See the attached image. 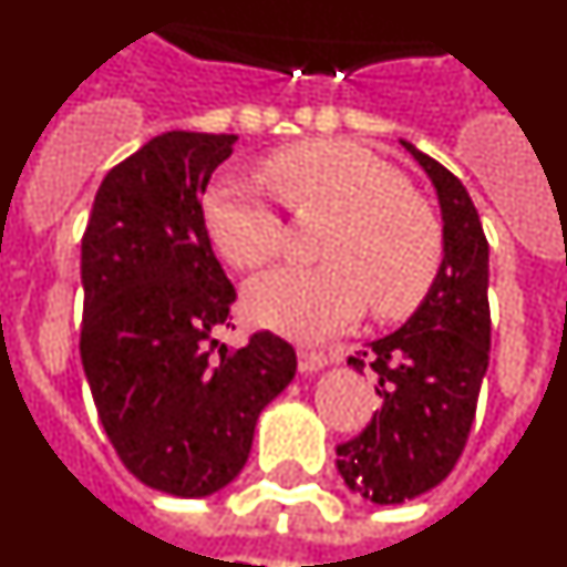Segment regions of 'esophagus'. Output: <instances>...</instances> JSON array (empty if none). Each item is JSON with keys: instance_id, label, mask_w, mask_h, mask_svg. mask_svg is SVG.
I'll return each mask as SVG.
<instances>
[{"instance_id": "34e87169", "label": "esophagus", "mask_w": 567, "mask_h": 567, "mask_svg": "<svg viewBox=\"0 0 567 567\" xmlns=\"http://www.w3.org/2000/svg\"><path fill=\"white\" fill-rule=\"evenodd\" d=\"M327 365V354L312 352V349H298V369L303 374H315Z\"/></svg>"}]
</instances>
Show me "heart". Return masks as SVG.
<instances>
[{
	"label": "heart",
	"instance_id": "obj_1",
	"mask_svg": "<svg viewBox=\"0 0 567 567\" xmlns=\"http://www.w3.org/2000/svg\"><path fill=\"white\" fill-rule=\"evenodd\" d=\"M269 187L295 215L334 213L318 267H280L244 292L260 327L300 340L329 338L369 312H414L443 264V227L403 175L363 144H292L264 164ZM204 227L229 267L258 269L284 247V221L258 184L227 175L204 195Z\"/></svg>",
	"mask_w": 567,
	"mask_h": 567
}]
</instances>
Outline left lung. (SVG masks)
I'll use <instances>...</instances> for the list:
<instances>
[{
  "mask_svg": "<svg viewBox=\"0 0 567 567\" xmlns=\"http://www.w3.org/2000/svg\"><path fill=\"white\" fill-rule=\"evenodd\" d=\"M432 178L443 213V264L417 312L349 363L378 374L372 423L338 445V471L378 505L443 483L468 440L488 369V240L468 189L432 155L400 142Z\"/></svg>",
  "mask_w": 567,
  "mask_h": 567,
  "instance_id": "1",
  "label": "left lung"
}]
</instances>
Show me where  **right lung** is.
<instances>
[{"instance_id":"right-lung-1","label":"right lung","mask_w":567,"mask_h":567,"mask_svg":"<svg viewBox=\"0 0 567 567\" xmlns=\"http://www.w3.org/2000/svg\"><path fill=\"white\" fill-rule=\"evenodd\" d=\"M235 138H150L104 175L82 238L79 352L99 420L130 474L175 497H207L238 477L258 414L298 369L272 332L235 352L213 338L229 327L235 287L202 198Z\"/></svg>"}]
</instances>
